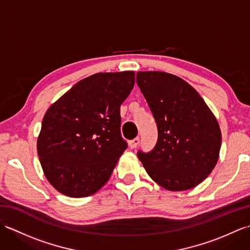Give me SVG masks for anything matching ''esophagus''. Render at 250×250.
I'll return each mask as SVG.
<instances>
[{"label":"esophagus","instance_id":"esophagus-1","mask_svg":"<svg viewBox=\"0 0 250 250\" xmlns=\"http://www.w3.org/2000/svg\"><path fill=\"white\" fill-rule=\"evenodd\" d=\"M139 144H140V137H135L134 140L129 142V147L131 148V149H133V148H136Z\"/></svg>","mask_w":250,"mask_h":250}]
</instances>
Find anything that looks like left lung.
Segmentation results:
<instances>
[{
	"instance_id": "1",
	"label": "left lung",
	"mask_w": 250,
	"mask_h": 250,
	"mask_svg": "<svg viewBox=\"0 0 250 250\" xmlns=\"http://www.w3.org/2000/svg\"><path fill=\"white\" fill-rule=\"evenodd\" d=\"M136 83L156 120L158 141L137 152L148 175L164 189L184 191L201 184L218 161L221 132L196 90L164 72H137Z\"/></svg>"
}]
</instances>
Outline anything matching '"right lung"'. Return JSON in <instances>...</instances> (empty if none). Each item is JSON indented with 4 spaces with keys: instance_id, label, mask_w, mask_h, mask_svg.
Here are the masks:
<instances>
[{
    "instance_id": "1",
    "label": "right lung",
    "mask_w": 250,
    "mask_h": 250,
    "mask_svg": "<svg viewBox=\"0 0 250 250\" xmlns=\"http://www.w3.org/2000/svg\"><path fill=\"white\" fill-rule=\"evenodd\" d=\"M134 83L133 71L94 74L46 111L37 153L46 178L62 194L83 198L107 183L128 146L120 133V105Z\"/></svg>"
}]
</instances>
